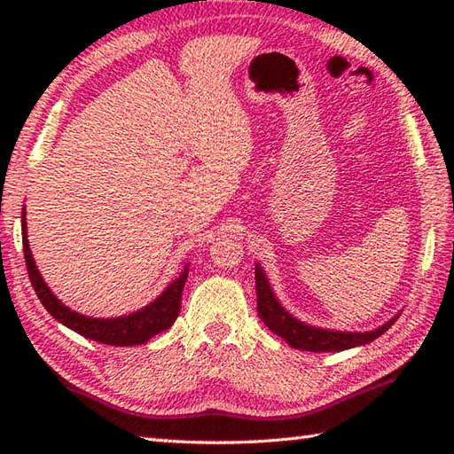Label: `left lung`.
<instances>
[{
    "instance_id": "1",
    "label": "left lung",
    "mask_w": 454,
    "mask_h": 454,
    "mask_svg": "<svg viewBox=\"0 0 454 454\" xmlns=\"http://www.w3.org/2000/svg\"><path fill=\"white\" fill-rule=\"evenodd\" d=\"M255 293H257V314L263 324L277 333L278 337L294 347V349L312 351V353H330V351H345L351 347H359L374 341L388 327L398 320L396 314L387 324H382L369 332H340V330H325V327H316L306 322H301L294 317L286 308L278 302L277 294L273 293L269 278L263 271V267L255 263Z\"/></svg>"
}]
</instances>
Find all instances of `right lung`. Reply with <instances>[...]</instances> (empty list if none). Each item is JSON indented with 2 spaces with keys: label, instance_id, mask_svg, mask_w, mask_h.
I'll list each match as a JSON object with an SVG mask.
<instances>
[{
  "label": "right lung",
  "instance_id": "obj_1",
  "mask_svg": "<svg viewBox=\"0 0 454 454\" xmlns=\"http://www.w3.org/2000/svg\"><path fill=\"white\" fill-rule=\"evenodd\" d=\"M25 215L27 212L23 208L21 234H23V252H25L28 278H31V285L35 288L38 301L43 302V306L51 312L54 320L64 324L66 327H70L72 332L88 337V340L99 341L105 345H117V347L146 343L153 335L168 330V327H171V324L177 320L179 308H181V293L189 275V263H185L177 278H173V281L163 288V293L156 298V301H152L150 304L140 308L137 312L117 316V317L83 316L80 312L72 310V308H67L60 298L51 291V286L44 283L43 275L38 273L31 247H28Z\"/></svg>",
  "mask_w": 454,
  "mask_h": 454
}]
</instances>
